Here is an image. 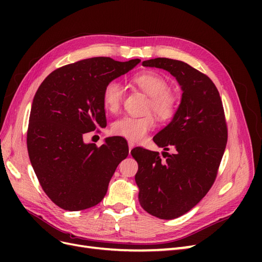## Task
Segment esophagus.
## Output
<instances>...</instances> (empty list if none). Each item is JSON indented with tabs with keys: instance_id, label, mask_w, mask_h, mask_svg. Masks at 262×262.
<instances>
[{
	"instance_id": "34e87169",
	"label": "esophagus",
	"mask_w": 262,
	"mask_h": 262,
	"mask_svg": "<svg viewBox=\"0 0 262 262\" xmlns=\"http://www.w3.org/2000/svg\"><path fill=\"white\" fill-rule=\"evenodd\" d=\"M128 144H129V152H131L132 148L136 146V143H134V142H132V141H129Z\"/></svg>"
}]
</instances>
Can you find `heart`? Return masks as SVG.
<instances>
[{
    "label": "heart",
    "mask_w": 262,
    "mask_h": 262,
    "mask_svg": "<svg viewBox=\"0 0 262 262\" xmlns=\"http://www.w3.org/2000/svg\"><path fill=\"white\" fill-rule=\"evenodd\" d=\"M133 83L140 90L149 96V106L152 112L162 120H168L175 114L177 98L176 95L168 90L166 78L153 71L141 72L133 77ZM124 95V89L120 82L116 80L106 84L102 91V105L109 113H117L121 107ZM156 125V120L152 115L143 117L124 116L118 119L112 126L114 134L140 141L152 131Z\"/></svg>",
    "instance_id": "b5f03b06"
}]
</instances>
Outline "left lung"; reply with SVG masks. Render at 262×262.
Returning a JSON list of instances; mask_svg holds the SVG:
<instances>
[{
	"label": "left lung",
	"mask_w": 262,
	"mask_h": 262,
	"mask_svg": "<svg viewBox=\"0 0 262 262\" xmlns=\"http://www.w3.org/2000/svg\"><path fill=\"white\" fill-rule=\"evenodd\" d=\"M142 66L167 71L182 91L171 121L153 138L158 147L172 148L173 154L163 152L167 158L162 160L158 152L131 150L139 165L141 207L150 215L172 220L199 203L215 180L227 143L224 109L214 83L187 63L156 58Z\"/></svg>",
	"instance_id": "1"
}]
</instances>
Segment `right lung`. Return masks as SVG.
<instances>
[{
	"instance_id": "obj_1",
	"label": "right lung",
	"mask_w": 262,
	"mask_h": 262,
	"mask_svg": "<svg viewBox=\"0 0 262 262\" xmlns=\"http://www.w3.org/2000/svg\"><path fill=\"white\" fill-rule=\"evenodd\" d=\"M141 60L97 57L57 69L39 86L31 105L27 148L46 194L58 207L80 211L98 204L129 147L121 137L97 147L83 136L106 125L102 91Z\"/></svg>"
}]
</instances>
